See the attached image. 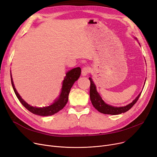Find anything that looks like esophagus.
<instances>
[{"label": "esophagus", "mask_w": 157, "mask_h": 157, "mask_svg": "<svg viewBox=\"0 0 157 157\" xmlns=\"http://www.w3.org/2000/svg\"><path fill=\"white\" fill-rule=\"evenodd\" d=\"M89 72H90V68L87 66L84 67L82 70V75L83 76H86Z\"/></svg>", "instance_id": "esophagus-1"}]
</instances>
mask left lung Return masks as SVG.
<instances>
[{
    "mask_svg": "<svg viewBox=\"0 0 157 157\" xmlns=\"http://www.w3.org/2000/svg\"><path fill=\"white\" fill-rule=\"evenodd\" d=\"M137 39V38H136ZM90 80L91 85H90V91H89V94H90V100L93 104V107L98 110V112L105 114H110V115H117L121 113H124L130 110L135 104L139 98L140 96L141 93L137 96V98L134 100L132 103H129L128 105L124 106V107H114L112 105H109L108 104L105 103L102 100L101 97L99 94L96 90V87L94 84L91 77L89 78ZM146 81V80H145Z\"/></svg>",
    "mask_w": 157,
    "mask_h": 157,
    "instance_id": "1",
    "label": "left lung"
}]
</instances>
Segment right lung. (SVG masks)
Masks as SVG:
<instances>
[{
	"label": "right lung",
	"instance_id": "add662e5",
	"mask_svg": "<svg viewBox=\"0 0 157 157\" xmlns=\"http://www.w3.org/2000/svg\"><path fill=\"white\" fill-rule=\"evenodd\" d=\"M80 74L81 69L80 67L73 68L71 70H70L67 72L64 79L63 82V86L60 95H59V96L56 100H54V102L52 103V105L45 107H36L29 105L27 102H25L21 98V96L16 90L15 87H14L11 73V80L14 93H15L18 99L19 100V101L22 105H23L29 111H30L31 113L34 114L41 116H47L56 114L59 110H61L64 107V106L66 105L67 102L68 101V95L70 92V89L73 86V84L75 83V82L77 81L78 78L80 77Z\"/></svg>",
	"mask_w": 157,
	"mask_h": 157
}]
</instances>
